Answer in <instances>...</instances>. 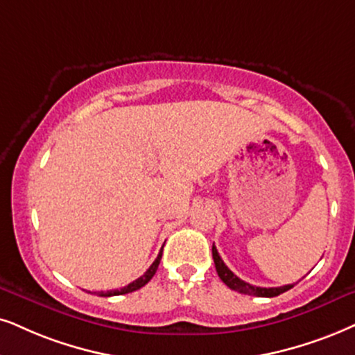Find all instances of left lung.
<instances>
[{
	"instance_id": "obj_1",
	"label": "left lung",
	"mask_w": 355,
	"mask_h": 355,
	"mask_svg": "<svg viewBox=\"0 0 355 355\" xmlns=\"http://www.w3.org/2000/svg\"><path fill=\"white\" fill-rule=\"evenodd\" d=\"M213 260H214V267H216L219 278H221L224 284L230 286L231 290L239 291V293L252 295V297H260V298H273V297H278L280 293H285L286 290L293 288V285L273 286V288H262V286H254V285L248 284V282L241 280V278L234 275V273L227 268L226 263L223 262L221 255L218 254V249L214 248V244H213Z\"/></svg>"
}]
</instances>
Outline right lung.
Here are the masks:
<instances>
[{"mask_svg": "<svg viewBox=\"0 0 355 355\" xmlns=\"http://www.w3.org/2000/svg\"><path fill=\"white\" fill-rule=\"evenodd\" d=\"M160 259H162V252L157 255V259L154 260V263H152V266H150L149 268H147V272L144 273V275L139 277L137 280L132 282V284H129L128 286H123V288H121V290L101 291L100 295H101V297H116V295H125V293H131V291H136V290H139V288H142V286H144L146 284H149L150 278L155 275L157 267H159V263H160Z\"/></svg>", "mask_w": 355, "mask_h": 355, "instance_id": "obj_1", "label": "right lung"}]
</instances>
